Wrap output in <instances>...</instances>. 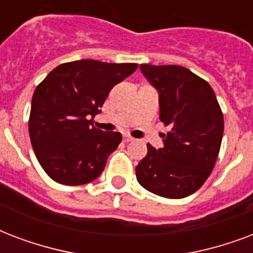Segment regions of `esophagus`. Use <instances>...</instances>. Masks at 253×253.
<instances>
[{
  "label": "esophagus",
  "mask_w": 253,
  "mask_h": 253,
  "mask_svg": "<svg viewBox=\"0 0 253 253\" xmlns=\"http://www.w3.org/2000/svg\"><path fill=\"white\" fill-rule=\"evenodd\" d=\"M134 138H133L132 136H129V134H124V141L125 142H130V141H133Z\"/></svg>",
  "instance_id": "obj_1"
}]
</instances>
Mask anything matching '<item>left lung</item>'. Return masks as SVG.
Masks as SVG:
<instances>
[{
  "instance_id": "8db88e82",
  "label": "left lung",
  "mask_w": 253,
  "mask_h": 253,
  "mask_svg": "<svg viewBox=\"0 0 253 253\" xmlns=\"http://www.w3.org/2000/svg\"><path fill=\"white\" fill-rule=\"evenodd\" d=\"M140 70L158 91L160 120L170 130L162 148L148 144L136 166L137 181L160 197H189L214 169L224 129L222 109L210 84L187 68L141 64Z\"/></svg>"
}]
</instances>
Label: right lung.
Segmentation results:
<instances>
[{"instance_id":"1","label":"right lung","mask_w":253,"mask_h":253,"mask_svg":"<svg viewBox=\"0 0 253 253\" xmlns=\"http://www.w3.org/2000/svg\"><path fill=\"white\" fill-rule=\"evenodd\" d=\"M136 68V63L75 60L54 68L38 84L29 133L37 160L51 179L79 186L103 173L123 137L95 128L92 120L111 89Z\"/></svg>"}]
</instances>
